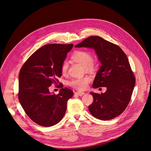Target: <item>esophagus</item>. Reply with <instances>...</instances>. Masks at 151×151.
Here are the masks:
<instances>
[{"mask_svg":"<svg viewBox=\"0 0 151 151\" xmlns=\"http://www.w3.org/2000/svg\"><path fill=\"white\" fill-rule=\"evenodd\" d=\"M85 94V93L84 92H81V91H77V92L75 93V94L77 95V96H83Z\"/></svg>","mask_w":151,"mask_h":151,"instance_id":"1","label":"esophagus"}]
</instances>
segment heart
I'll use <instances>...</instances> for the list:
<instances>
[{"label":"heart","instance_id":"1","mask_svg":"<svg viewBox=\"0 0 151 151\" xmlns=\"http://www.w3.org/2000/svg\"><path fill=\"white\" fill-rule=\"evenodd\" d=\"M72 60L79 63L80 64L85 67L86 70H92L94 68V65L93 63V57L91 55L86 51H77L74 53L72 57ZM68 64L67 61H64L62 63L61 70L63 74H65L68 70ZM91 81L89 77H79V78H76L71 80L68 84L73 88H74L79 90H83L86 88L88 84Z\"/></svg>","mask_w":151,"mask_h":151}]
</instances>
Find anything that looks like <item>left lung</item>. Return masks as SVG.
Returning <instances> with one entry per match:
<instances>
[{
    "label": "left lung",
    "mask_w": 151,
    "mask_h": 151,
    "mask_svg": "<svg viewBox=\"0 0 151 151\" xmlns=\"http://www.w3.org/2000/svg\"><path fill=\"white\" fill-rule=\"evenodd\" d=\"M76 48H93L101 67L93 84V88L106 87V92H91L93 102L89 106L91 115L98 119L109 120L120 115L129 104L135 79L128 58L116 45L98 36L87 38Z\"/></svg>",
    "instance_id": "1"
}]
</instances>
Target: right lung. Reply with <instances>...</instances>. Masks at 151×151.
Returning <instances> with one entry per match:
<instances>
[{"label": "right lung", "mask_w": 151, "mask_h": 151, "mask_svg": "<svg viewBox=\"0 0 151 151\" xmlns=\"http://www.w3.org/2000/svg\"><path fill=\"white\" fill-rule=\"evenodd\" d=\"M73 44H50L30 56L19 75V101L31 119L43 127H51L65 115L68 99L72 91L62 88L55 95L49 91L52 83L57 84L62 76L61 67Z\"/></svg>", "instance_id": "right-lung-1"}]
</instances>
